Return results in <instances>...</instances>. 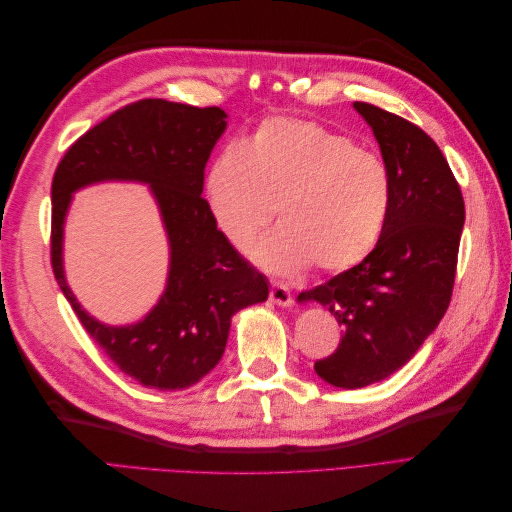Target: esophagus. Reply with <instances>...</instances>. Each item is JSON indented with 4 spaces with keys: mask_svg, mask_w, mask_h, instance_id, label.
Listing matches in <instances>:
<instances>
[{
    "mask_svg": "<svg viewBox=\"0 0 512 512\" xmlns=\"http://www.w3.org/2000/svg\"><path fill=\"white\" fill-rule=\"evenodd\" d=\"M269 299H271V303H275V305L288 307V305L292 303V292H290V288H288L286 284H282V282H271Z\"/></svg>",
    "mask_w": 512,
    "mask_h": 512,
    "instance_id": "1",
    "label": "esophagus"
}]
</instances>
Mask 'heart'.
<instances>
[{"label":"heart","mask_w":512,"mask_h":512,"mask_svg":"<svg viewBox=\"0 0 512 512\" xmlns=\"http://www.w3.org/2000/svg\"><path fill=\"white\" fill-rule=\"evenodd\" d=\"M207 200L222 235L245 247L275 215L282 226L254 245L273 271L339 273L374 250L391 207L386 164L318 121L269 117L241 147L213 160Z\"/></svg>","instance_id":"1"}]
</instances>
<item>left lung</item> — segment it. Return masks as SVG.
Here are the masks:
<instances>
[{
	"instance_id": "left-lung-1",
	"label": "left lung",
	"mask_w": 512,
	"mask_h": 512,
	"mask_svg": "<svg viewBox=\"0 0 512 512\" xmlns=\"http://www.w3.org/2000/svg\"><path fill=\"white\" fill-rule=\"evenodd\" d=\"M374 130L391 177V207L380 239L359 265L299 301H318L342 327V342L316 374L339 389H361L404 367L438 327L453 297L461 188L433 138L416 123L354 102Z\"/></svg>"
}]
</instances>
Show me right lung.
Returning a JSON list of instances; mask_svg holds the SVG:
<instances>
[{"mask_svg":"<svg viewBox=\"0 0 512 512\" xmlns=\"http://www.w3.org/2000/svg\"><path fill=\"white\" fill-rule=\"evenodd\" d=\"M218 106L145 98L121 106L68 147L51 196V267L91 339L123 374L158 391L188 389L220 363L239 309L267 299V280L218 230L200 196L213 145L226 128ZM132 178L152 185L171 241L169 286L132 328H104L75 303L60 267L69 194L87 182Z\"/></svg>","mask_w":512,"mask_h":512,"instance_id":"1","label":"right lung"}]
</instances>
